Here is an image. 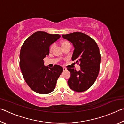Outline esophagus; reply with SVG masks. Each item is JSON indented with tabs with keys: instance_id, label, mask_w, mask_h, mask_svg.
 Here are the masks:
<instances>
[{
	"instance_id": "obj_1",
	"label": "esophagus",
	"mask_w": 124,
	"mask_h": 124,
	"mask_svg": "<svg viewBox=\"0 0 124 124\" xmlns=\"http://www.w3.org/2000/svg\"><path fill=\"white\" fill-rule=\"evenodd\" d=\"M63 70L64 71H65V70H67V69H66V68H65V67H63Z\"/></svg>"
}]
</instances>
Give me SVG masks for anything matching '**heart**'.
I'll return each mask as SVG.
<instances>
[{"label": "heart", "instance_id": "1", "mask_svg": "<svg viewBox=\"0 0 124 124\" xmlns=\"http://www.w3.org/2000/svg\"><path fill=\"white\" fill-rule=\"evenodd\" d=\"M69 44H70V43H69L68 41H63L62 43V46H64V45ZM54 46V44H52L51 46H50V51H52V50H53Z\"/></svg>", "mask_w": 124, "mask_h": 124}]
</instances>
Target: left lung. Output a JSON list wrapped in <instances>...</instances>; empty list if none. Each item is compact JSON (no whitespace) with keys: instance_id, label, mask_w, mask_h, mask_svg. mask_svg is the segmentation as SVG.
Listing matches in <instances>:
<instances>
[{"instance_id":"8db88e82","label":"left lung","mask_w":124,"mask_h":124,"mask_svg":"<svg viewBox=\"0 0 124 124\" xmlns=\"http://www.w3.org/2000/svg\"><path fill=\"white\" fill-rule=\"evenodd\" d=\"M74 47L72 61L79 64L80 70L67 68L70 73L68 80L70 87L76 92H83L91 87L100 71L101 54L97 43L89 35L81 32L62 35Z\"/></svg>"}]
</instances>
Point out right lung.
<instances>
[{
  "instance_id": "obj_1",
  "label": "right lung",
  "mask_w": 124,
  "mask_h": 124,
  "mask_svg": "<svg viewBox=\"0 0 124 124\" xmlns=\"http://www.w3.org/2000/svg\"><path fill=\"white\" fill-rule=\"evenodd\" d=\"M61 37L38 31L23 44L20 54V66L24 80L33 91L47 94L54 89L63 68L54 65L50 68L44 66L43 59L49 54L50 46Z\"/></svg>"
}]
</instances>
